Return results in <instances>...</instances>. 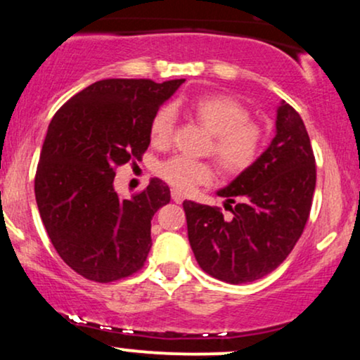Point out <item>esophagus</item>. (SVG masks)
<instances>
[{
    "label": "esophagus",
    "mask_w": 360,
    "mask_h": 360,
    "mask_svg": "<svg viewBox=\"0 0 360 360\" xmlns=\"http://www.w3.org/2000/svg\"><path fill=\"white\" fill-rule=\"evenodd\" d=\"M171 196H172V201H176V203H183L184 201V194L181 191H177V189H172Z\"/></svg>",
    "instance_id": "34e87169"
}]
</instances>
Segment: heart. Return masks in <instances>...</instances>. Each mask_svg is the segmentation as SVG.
<instances>
[{
  "label": "heart",
  "instance_id": "b5f03b06",
  "mask_svg": "<svg viewBox=\"0 0 360 360\" xmlns=\"http://www.w3.org/2000/svg\"><path fill=\"white\" fill-rule=\"evenodd\" d=\"M191 113L210 134L213 142L210 152L230 174H240L259 159L264 147V128L250 120V111L230 94L213 93L198 96L191 103ZM176 111L171 105L160 106L150 120V142L167 147L174 135ZM157 174L181 191H191L214 177V167L208 160L188 155H174L157 167Z\"/></svg>",
  "mask_w": 360,
  "mask_h": 360
}]
</instances>
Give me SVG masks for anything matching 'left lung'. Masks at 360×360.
<instances>
[{
  "label": "left lung",
  "instance_id": "8db88e82",
  "mask_svg": "<svg viewBox=\"0 0 360 360\" xmlns=\"http://www.w3.org/2000/svg\"><path fill=\"white\" fill-rule=\"evenodd\" d=\"M316 164L298 111L281 103L276 137L232 184L223 217L217 206L184 201L188 238L206 274L230 284L264 278L283 264L300 240L311 212Z\"/></svg>",
  "mask_w": 360,
  "mask_h": 360
}]
</instances>
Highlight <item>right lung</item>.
I'll list each match as a JSON object with an SVG mask.
<instances>
[{
    "label": "right lung",
    "mask_w": 360,
    "mask_h": 360,
    "mask_svg": "<svg viewBox=\"0 0 360 360\" xmlns=\"http://www.w3.org/2000/svg\"><path fill=\"white\" fill-rule=\"evenodd\" d=\"M183 82L98 81L49 123L35 200L53 249L82 278L113 283L146 264L152 217L171 201V191L155 177L127 200L115 191V171L142 159L152 117Z\"/></svg>",
    "instance_id": "obj_1"
}]
</instances>
